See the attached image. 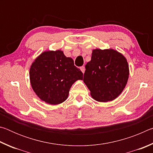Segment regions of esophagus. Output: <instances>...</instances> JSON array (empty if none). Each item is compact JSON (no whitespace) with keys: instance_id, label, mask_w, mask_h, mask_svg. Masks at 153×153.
<instances>
[{"instance_id":"esophagus-1","label":"esophagus","mask_w":153,"mask_h":153,"mask_svg":"<svg viewBox=\"0 0 153 153\" xmlns=\"http://www.w3.org/2000/svg\"><path fill=\"white\" fill-rule=\"evenodd\" d=\"M80 69H81V71L83 74L85 72V67L84 66H82L81 67H80Z\"/></svg>"}]
</instances>
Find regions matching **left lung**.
<instances>
[{
    "label": "left lung",
    "instance_id": "obj_1",
    "mask_svg": "<svg viewBox=\"0 0 153 153\" xmlns=\"http://www.w3.org/2000/svg\"><path fill=\"white\" fill-rule=\"evenodd\" d=\"M84 82L98 102L115 99L125 88L129 65L122 54L113 49H94L85 66Z\"/></svg>",
    "mask_w": 153,
    "mask_h": 153
}]
</instances>
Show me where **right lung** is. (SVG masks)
<instances>
[{"instance_id":"right-lung-1","label":"right lung","mask_w":153,"mask_h":153,"mask_svg":"<svg viewBox=\"0 0 153 153\" xmlns=\"http://www.w3.org/2000/svg\"><path fill=\"white\" fill-rule=\"evenodd\" d=\"M30 79L33 90L41 100L58 105L68 97L74 83L83 79V74L63 51H49L43 52L33 62Z\"/></svg>"}]
</instances>
